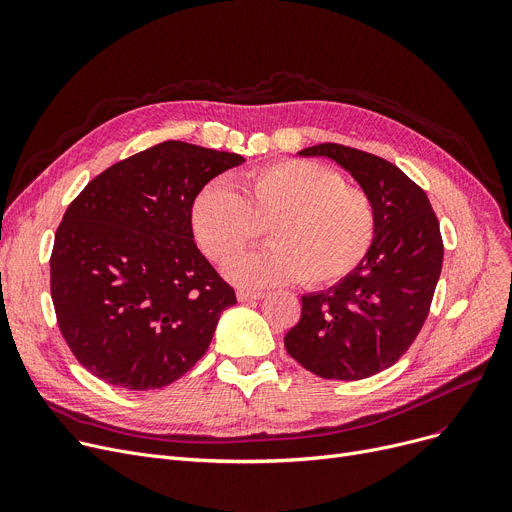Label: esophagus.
<instances>
[{
  "label": "esophagus",
  "instance_id": "obj_1",
  "mask_svg": "<svg viewBox=\"0 0 512 512\" xmlns=\"http://www.w3.org/2000/svg\"><path fill=\"white\" fill-rule=\"evenodd\" d=\"M265 297V292H257V290H238L236 299L240 303H249V301H259Z\"/></svg>",
  "mask_w": 512,
  "mask_h": 512
}]
</instances>
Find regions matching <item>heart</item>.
Masks as SVG:
<instances>
[{"instance_id": "b5f03b06", "label": "heart", "mask_w": 512, "mask_h": 512, "mask_svg": "<svg viewBox=\"0 0 512 512\" xmlns=\"http://www.w3.org/2000/svg\"><path fill=\"white\" fill-rule=\"evenodd\" d=\"M191 222L199 247L215 263L232 261L267 226L272 245L228 265V276L242 286L336 284L363 263L378 226L363 188L309 159L251 170L236 180V191L205 186Z\"/></svg>"}]
</instances>
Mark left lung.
Returning a JSON list of instances; mask_svg holds the SVG:
<instances>
[{
  "mask_svg": "<svg viewBox=\"0 0 512 512\" xmlns=\"http://www.w3.org/2000/svg\"><path fill=\"white\" fill-rule=\"evenodd\" d=\"M328 157L351 174L375 205V238L357 270L328 290L301 297L284 346L326 380H363L394 365L423 328L442 272L444 245L429 199L390 161L324 143L299 151Z\"/></svg>",
  "mask_w": 512,
  "mask_h": 512,
  "instance_id": "1",
  "label": "left lung"
}]
</instances>
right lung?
I'll list each match as a JSON object with an SVG mask.
<instances>
[{"label":"right lung","instance_id":"obj_1","mask_svg":"<svg viewBox=\"0 0 512 512\" xmlns=\"http://www.w3.org/2000/svg\"><path fill=\"white\" fill-rule=\"evenodd\" d=\"M245 157L166 141L93 178L56 232L51 299L72 355L126 390L164 388L209 348L236 294L195 245L203 186Z\"/></svg>","mask_w":512,"mask_h":512}]
</instances>
